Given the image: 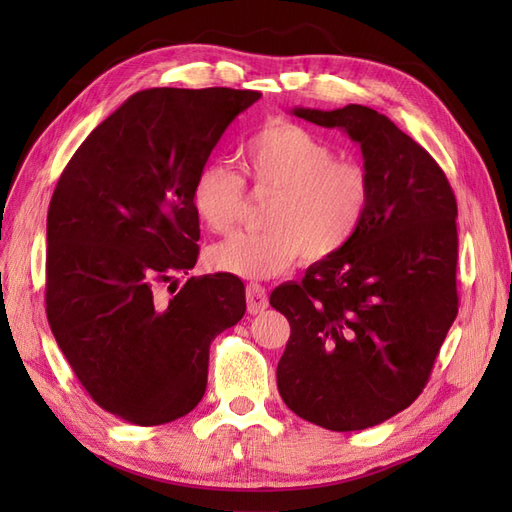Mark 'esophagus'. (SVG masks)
<instances>
[{
	"label": "esophagus",
	"mask_w": 512,
	"mask_h": 512,
	"mask_svg": "<svg viewBox=\"0 0 512 512\" xmlns=\"http://www.w3.org/2000/svg\"><path fill=\"white\" fill-rule=\"evenodd\" d=\"M245 297H247V312H250V314L265 312L267 305H269L267 290H265V286H260V284H247Z\"/></svg>",
	"instance_id": "esophagus-1"
}]
</instances>
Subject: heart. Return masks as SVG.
I'll list each match as a JSON object with an SVG mask.
<instances>
[{
    "label": "heart",
    "instance_id": "1",
    "mask_svg": "<svg viewBox=\"0 0 512 512\" xmlns=\"http://www.w3.org/2000/svg\"><path fill=\"white\" fill-rule=\"evenodd\" d=\"M245 181L277 192L267 232H235L209 247L213 271L267 280L303 256L331 258L352 241L367 207L371 185L363 166L335 160V151L297 123L277 121L258 130L241 149ZM245 185L222 164H205L192 183V207L211 232L239 220Z\"/></svg>",
    "mask_w": 512,
    "mask_h": 512
}]
</instances>
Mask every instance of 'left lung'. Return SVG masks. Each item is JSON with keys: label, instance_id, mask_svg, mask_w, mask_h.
<instances>
[{"label": "left lung", "instance_id": "left-lung-1", "mask_svg": "<svg viewBox=\"0 0 512 512\" xmlns=\"http://www.w3.org/2000/svg\"><path fill=\"white\" fill-rule=\"evenodd\" d=\"M292 113L359 143L371 194L342 252L271 292L290 322L277 389L305 421L359 431L421 395L457 316V200L438 162L374 108Z\"/></svg>", "mask_w": 512, "mask_h": 512}]
</instances>
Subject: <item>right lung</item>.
Returning a JSON list of instances; mask_svg holds the SVG:
<instances>
[{
  "instance_id": "obj_1",
  "label": "right lung",
  "mask_w": 512,
  "mask_h": 512,
  "mask_svg": "<svg viewBox=\"0 0 512 512\" xmlns=\"http://www.w3.org/2000/svg\"><path fill=\"white\" fill-rule=\"evenodd\" d=\"M258 91L153 87L108 115L61 173L46 218V318L100 408L162 425L203 399L209 346L245 314L235 275L190 277L200 228L192 183ZM173 290V292H175Z\"/></svg>"
}]
</instances>
